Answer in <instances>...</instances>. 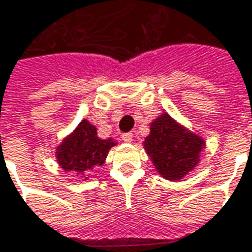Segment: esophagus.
Here are the masks:
<instances>
[{"mask_svg":"<svg viewBox=\"0 0 252 252\" xmlns=\"http://www.w3.org/2000/svg\"><path fill=\"white\" fill-rule=\"evenodd\" d=\"M123 141L126 143H129V142H132V138H134V135H132V132H126V134H123Z\"/></svg>","mask_w":252,"mask_h":252,"instance_id":"1","label":"esophagus"}]
</instances>
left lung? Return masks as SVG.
<instances>
[{
    "mask_svg": "<svg viewBox=\"0 0 252 252\" xmlns=\"http://www.w3.org/2000/svg\"><path fill=\"white\" fill-rule=\"evenodd\" d=\"M143 146L161 177L178 181L196 167L205 141L163 113L151 123Z\"/></svg>",
    "mask_w": 252,
    "mask_h": 252,
    "instance_id": "1",
    "label": "left lung"
}]
</instances>
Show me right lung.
<instances>
[{"mask_svg":"<svg viewBox=\"0 0 252 252\" xmlns=\"http://www.w3.org/2000/svg\"><path fill=\"white\" fill-rule=\"evenodd\" d=\"M114 145L117 142L111 138H99L97 128L92 126L88 120H82L74 132L64 138L61 145L57 146V161L64 171H72L78 177L88 180L92 170L104 163L109 151Z\"/></svg>","mask_w":252,"mask_h":252,"instance_id":"1","label":"right lung"}]
</instances>
